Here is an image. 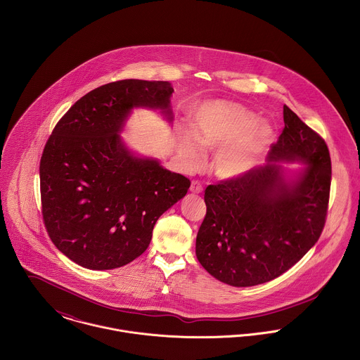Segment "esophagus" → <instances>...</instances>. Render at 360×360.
I'll list each match as a JSON object with an SVG mask.
<instances>
[{"label": "esophagus", "mask_w": 360, "mask_h": 360, "mask_svg": "<svg viewBox=\"0 0 360 360\" xmlns=\"http://www.w3.org/2000/svg\"><path fill=\"white\" fill-rule=\"evenodd\" d=\"M190 191H191V193H194V194H200V193H202V191H204V186H202V183H201V181H198V180H193V181H191Z\"/></svg>", "instance_id": "34e87169"}]
</instances>
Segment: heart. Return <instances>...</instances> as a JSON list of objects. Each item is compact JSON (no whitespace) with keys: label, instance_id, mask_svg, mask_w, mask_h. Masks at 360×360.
<instances>
[{"label":"heart","instance_id":"heart-1","mask_svg":"<svg viewBox=\"0 0 360 360\" xmlns=\"http://www.w3.org/2000/svg\"><path fill=\"white\" fill-rule=\"evenodd\" d=\"M194 126L197 136L184 131L180 139L183 160L195 166L204 156L201 143L209 150H217L213 167L224 179L250 172L271 139V129L259 123L254 112L237 103H205L198 109Z\"/></svg>","mask_w":360,"mask_h":360}]
</instances>
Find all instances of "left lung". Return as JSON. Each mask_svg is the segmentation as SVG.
I'll list each match as a JSON object with an SVG mask.
<instances>
[{"instance_id": "8db88e82", "label": "left lung", "mask_w": 360, "mask_h": 360, "mask_svg": "<svg viewBox=\"0 0 360 360\" xmlns=\"http://www.w3.org/2000/svg\"><path fill=\"white\" fill-rule=\"evenodd\" d=\"M284 129L269 160L308 167L287 183L266 165L205 190L206 214L195 254L209 274L233 287L267 283L301 260L317 243L327 217L331 159L326 141L284 105Z\"/></svg>"}]
</instances>
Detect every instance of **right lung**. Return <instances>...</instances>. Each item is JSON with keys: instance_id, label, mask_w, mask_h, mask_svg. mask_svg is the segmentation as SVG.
<instances>
[{"instance_id": "add662e5", "label": "right lung", "mask_w": 360, "mask_h": 360, "mask_svg": "<svg viewBox=\"0 0 360 360\" xmlns=\"http://www.w3.org/2000/svg\"><path fill=\"white\" fill-rule=\"evenodd\" d=\"M167 82L117 80L87 93L59 119L40 160L41 214L53 245L93 270L124 266L150 245L159 216L191 181L127 151L119 131L134 106L172 120Z\"/></svg>"}]
</instances>
